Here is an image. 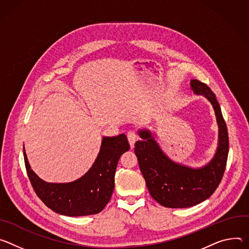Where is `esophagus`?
<instances>
[{
    "mask_svg": "<svg viewBox=\"0 0 249 249\" xmlns=\"http://www.w3.org/2000/svg\"><path fill=\"white\" fill-rule=\"evenodd\" d=\"M126 136H127V140H128V142H129L130 147L133 148V147H134V143H135V142H136V140H137V135H136L135 131L129 130V131L127 132Z\"/></svg>",
    "mask_w": 249,
    "mask_h": 249,
    "instance_id": "esophagus-1",
    "label": "esophagus"
}]
</instances>
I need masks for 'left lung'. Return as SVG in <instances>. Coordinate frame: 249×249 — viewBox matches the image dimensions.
Segmentation results:
<instances>
[{
	"label": "left lung",
	"mask_w": 249,
	"mask_h": 249,
	"mask_svg": "<svg viewBox=\"0 0 249 249\" xmlns=\"http://www.w3.org/2000/svg\"><path fill=\"white\" fill-rule=\"evenodd\" d=\"M191 89L213 105L218 125V144L213 158L201 168H191L172 161L147 129L139 130L142 141L134 152L151 197L161 206L182 209L196 206L215 191L223 179L229 155V133L215 95L199 80H191Z\"/></svg>",
	"instance_id": "8db88e82"
}]
</instances>
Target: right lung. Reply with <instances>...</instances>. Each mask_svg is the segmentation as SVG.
<instances>
[{
  "label": "right lung",
  "instance_id": "right-lung-1",
  "mask_svg": "<svg viewBox=\"0 0 249 249\" xmlns=\"http://www.w3.org/2000/svg\"><path fill=\"white\" fill-rule=\"evenodd\" d=\"M129 149L125 134L103 137L100 152L93 166L81 178L70 183H47L31 168L23 147L27 176L37 197L53 212L82 216L104 210L115 188V173L121 156Z\"/></svg>",
  "mask_w": 249,
  "mask_h": 249
}]
</instances>
